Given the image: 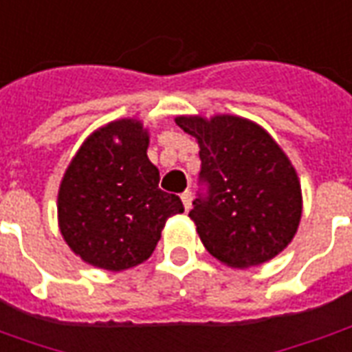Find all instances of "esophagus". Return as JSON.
<instances>
[{"label":"esophagus","instance_id":"1","mask_svg":"<svg viewBox=\"0 0 352 352\" xmlns=\"http://www.w3.org/2000/svg\"><path fill=\"white\" fill-rule=\"evenodd\" d=\"M181 199H183L184 209L188 211V209H190V206H192V192L190 190L183 192V194H181Z\"/></svg>","mask_w":352,"mask_h":352}]
</instances>
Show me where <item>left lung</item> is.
Segmentation results:
<instances>
[{
	"instance_id": "left-lung-1",
	"label": "left lung",
	"mask_w": 352,
	"mask_h": 352,
	"mask_svg": "<svg viewBox=\"0 0 352 352\" xmlns=\"http://www.w3.org/2000/svg\"><path fill=\"white\" fill-rule=\"evenodd\" d=\"M196 138L209 196L194 199L190 219L209 254L247 270L275 258L294 239L302 219V184L279 143L236 115L175 116Z\"/></svg>"
}]
</instances>
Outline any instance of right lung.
<instances>
[{
	"label": "right lung",
	"mask_w": 352,
	"mask_h": 352,
	"mask_svg": "<svg viewBox=\"0 0 352 352\" xmlns=\"http://www.w3.org/2000/svg\"><path fill=\"white\" fill-rule=\"evenodd\" d=\"M148 139L139 118L105 124L82 141L60 181V234L94 267L124 272L143 264L166 221L184 211L179 196L158 188Z\"/></svg>",
	"instance_id": "1"
}]
</instances>
